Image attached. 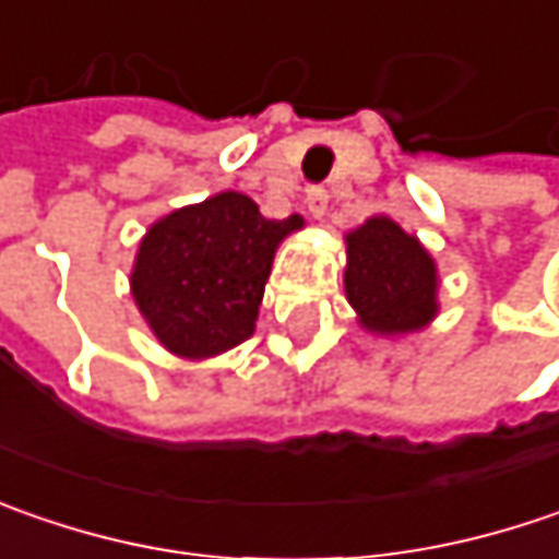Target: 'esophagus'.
<instances>
[{"mask_svg":"<svg viewBox=\"0 0 559 559\" xmlns=\"http://www.w3.org/2000/svg\"><path fill=\"white\" fill-rule=\"evenodd\" d=\"M306 209H309V215L312 218H325L328 215V190L325 187H312L309 193H306Z\"/></svg>","mask_w":559,"mask_h":559,"instance_id":"esophagus-1","label":"esophagus"}]
</instances>
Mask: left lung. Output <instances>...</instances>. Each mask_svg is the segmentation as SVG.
<instances>
[{"mask_svg":"<svg viewBox=\"0 0 559 559\" xmlns=\"http://www.w3.org/2000/svg\"><path fill=\"white\" fill-rule=\"evenodd\" d=\"M344 290L359 325L381 337H403L435 322L441 275L419 237L388 215H372L344 234Z\"/></svg>","mask_w":559,"mask_h":559,"instance_id":"1","label":"left lung"}]
</instances>
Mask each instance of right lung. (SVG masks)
<instances>
[{
  "label": "right lung",
  "mask_w": 559,
  "mask_h": 559,
  "mask_svg": "<svg viewBox=\"0 0 559 559\" xmlns=\"http://www.w3.org/2000/svg\"><path fill=\"white\" fill-rule=\"evenodd\" d=\"M300 228L304 215L265 218L237 190L153 222L136 247L131 294L158 344L203 362L253 337L281 240Z\"/></svg>",
  "instance_id": "right-lung-1"
}]
</instances>
